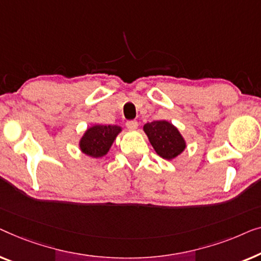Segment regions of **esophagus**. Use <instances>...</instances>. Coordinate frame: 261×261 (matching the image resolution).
<instances>
[{
	"mask_svg": "<svg viewBox=\"0 0 261 261\" xmlns=\"http://www.w3.org/2000/svg\"><path fill=\"white\" fill-rule=\"evenodd\" d=\"M126 127L131 131H135V130H137L138 123L136 122V120H129V122H126Z\"/></svg>",
	"mask_w": 261,
	"mask_h": 261,
	"instance_id": "obj_1",
	"label": "esophagus"
}]
</instances>
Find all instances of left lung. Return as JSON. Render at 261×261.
<instances>
[{
    "label": "left lung",
    "mask_w": 261,
    "mask_h": 261,
    "mask_svg": "<svg viewBox=\"0 0 261 261\" xmlns=\"http://www.w3.org/2000/svg\"><path fill=\"white\" fill-rule=\"evenodd\" d=\"M145 135L157 155L167 161H172L187 148V142L174 124L168 120H155L143 126Z\"/></svg>",
    "instance_id": "1"
}]
</instances>
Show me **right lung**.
I'll return each instance as SVG.
<instances>
[{"label": "right lung", "instance_id": "1", "mask_svg": "<svg viewBox=\"0 0 261 261\" xmlns=\"http://www.w3.org/2000/svg\"><path fill=\"white\" fill-rule=\"evenodd\" d=\"M119 125H94L87 127L79 141V149L86 156L92 159H101L108 155L117 136L122 132Z\"/></svg>", "mask_w": 261, "mask_h": 261}]
</instances>
